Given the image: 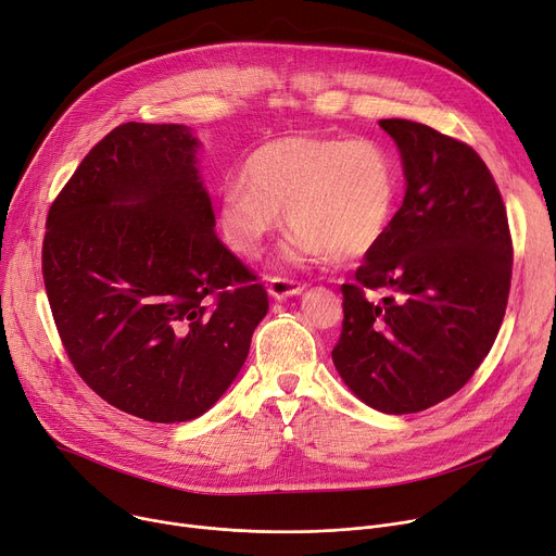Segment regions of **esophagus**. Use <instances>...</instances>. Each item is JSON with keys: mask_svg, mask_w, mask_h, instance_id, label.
<instances>
[{"mask_svg": "<svg viewBox=\"0 0 556 556\" xmlns=\"http://www.w3.org/2000/svg\"><path fill=\"white\" fill-rule=\"evenodd\" d=\"M306 290V283L294 281V279H286V277H273L268 283V292L273 294L275 300H286V298H294V294H302Z\"/></svg>", "mask_w": 556, "mask_h": 556, "instance_id": "obj_1", "label": "esophagus"}]
</instances>
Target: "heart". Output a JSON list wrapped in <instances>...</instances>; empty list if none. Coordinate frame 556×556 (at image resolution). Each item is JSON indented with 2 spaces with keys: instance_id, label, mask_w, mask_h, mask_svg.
<instances>
[{
  "instance_id": "heart-1",
  "label": "heart",
  "mask_w": 556,
  "mask_h": 556,
  "mask_svg": "<svg viewBox=\"0 0 556 556\" xmlns=\"http://www.w3.org/2000/svg\"><path fill=\"white\" fill-rule=\"evenodd\" d=\"M397 190L395 161L376 140L286 136L258 147L243 182L220 190L218 232L232 252L254 256L286 210L294 258L355 262L389 235Z\"/></svg>"
}]
</instances>
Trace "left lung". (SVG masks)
<instances>
[{"mask_svg": "<svg viewBox=\"0 0 556 556\" xmlns=\"http://www.w3.org/2000/svg\"><path fill=\"white\" fill-rule=\"evenodd\" d=\"M380 127L397 144L404 201L355 283L342 286L332 364L364 404L402 416L454 395L488 357L505 317L511 239L496 182L469 144L414 121Z\"/></svg>", "mask_w": 556, "mask_h": 556, "instance_id": "obj_1", "label": "left lung"}]
</instances>
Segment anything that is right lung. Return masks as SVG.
I'll return each mask as SVG.
<instances>
[{
	"label": "right lung",
	"instance_id": "add662e5",
	"mask_svg": "<svg viewBox=\"0 0 556 556\" xmlns=\"http://www.w3.org/2000/svg\"><path fill=\"white\" fill-rule=\"evenodd\" d=\"M185 125L125 123L49 210L42 273L80 378L150 422L203 416L237 380L268 313L256 277L218 241Z\"/></svg>",
	"mask_w": 556,
	"mask_h": 556
}]
</instances>
